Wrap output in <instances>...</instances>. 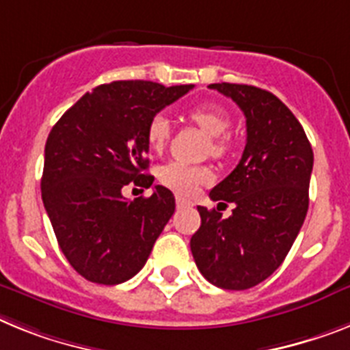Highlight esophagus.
Listing matches in <instances>:
<instances>
[{
	"label": "esophagus",
	"mask_w": 350,
	"mask_h": 350,
	"mask_svg": "<svg viewBox=\"0 0 350 350\" xmlns=\"http://www.w3.org/2000/svg\"><path fill=\"white\" fill-rule=\"evenodd\" d=\"M176 206H178V208L190 206V201H187V199H183V198H180V196H178V198H176Z\"/></svg>",
	"instance_id": "34e87169"
}]
</instances>
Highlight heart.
Masks as SVG:
<instances>
[{
    "label": "heart",
    "instance_id": "heart-1",
    "mask_svg": "<svg viewBox=\"0 0 350 350\" xmlns=\"http://www.w3.org/2000/svg\"><path fill=\"white\" fill-rule=\"evenodd\" d=\"M189 117L201 128L204 133L213 137L211 140V152L222 154L226 151V142L220 135L230 130L231 117L222 107L217 105H196L189 110ZM170 135L169 120L165 116H154L148 124V144L152 151H161L165 148ZM158 180L183 196L196 192L199 185L211 181V170L204 165H189L185 161H169L158 169Z\"/></svg>",
    "mask_w": 350,
    "mask_h": 350
}]
</instances>
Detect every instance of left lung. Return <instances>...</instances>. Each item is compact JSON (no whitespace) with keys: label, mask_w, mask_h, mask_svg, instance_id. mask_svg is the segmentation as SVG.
<instances>
[{"label":"left lung","mask_w":350,"mask_h":350,"mask_svg":"<svg viewBox=\"0 0 350 350\" xmlns=\"http://www.w3.org/2000/svg\"><path fill=\"white\" fill-rule=\"evenodd\" d=\"M210 89L239 105L247 142L239 165L210 192L213 201L233 202V213L222 219L215 208L198 206L201 228L190 251L211 284L247 290L283 263L297 239L310 204L313 151L301 122L274 94L239 83Z\"/></svg>","instance_id":"obj_1"}]
</instances>
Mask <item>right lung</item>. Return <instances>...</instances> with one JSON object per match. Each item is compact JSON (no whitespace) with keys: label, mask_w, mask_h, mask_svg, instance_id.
<instances>
[{"label":"right lung","mask_w":350,"mask_h":350,"mask_svg":"<svg viewBox=\"0 0 350 350\" xmlns=\"http://www.w3.org/2000/svg\"><path fill=\"white\" fill-rule=\"evenodd\" d=\"M192 87L144 80L99 85L53 126L44 149V208L64 256L87 281L131 280L174 213V196L165 187L133 201L122 187H151L149 120Z\"/></svg>","instance_id":"right-lung-1"}]
</instances>
